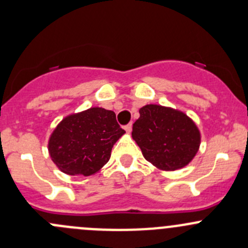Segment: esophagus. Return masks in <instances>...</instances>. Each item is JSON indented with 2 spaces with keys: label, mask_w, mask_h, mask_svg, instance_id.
<instances>
[{
  "label": "esophagus",
  "mask_w": 248,
  "mask_h": 248,
  "mask_svg": "<svg viewBox=\"0 0 248 248\" xmlns=\"http://www.w3.org/2000/svg\"><path fill=\"white\" fill-rule=\"evenodd\" d=\"M124 131L127 132V133H131L132 131V124H128L127 126H124Z\"/></svg>",
  "instance_id": "1"
}]
</instances>
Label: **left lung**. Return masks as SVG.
<instances>
[{
    "instance_id": "obj_1",
    "label": "left lung",
    "mask_w": 248,
    "mask_h": 248,
    "mask_svg": "<svg viewBox=\"0 0 248 248\" xmlns=\"http://www.w3.org/2000/svg\"><path fill=\"white\" fill-rule=\"evenodd\" d=\"M132 138L146 161L161 170L186 167L201 146V132L191 117L169 107L147 104L139 110Z\"/></svg>"
}]
</instances>
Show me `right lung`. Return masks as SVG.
Masks as SVG:
<instances>
[{
	"instance_id": "obj_1",
	"label": "right lung",
	"mask_w": 248,
	"mask_h": 248,
	"mask_svg": "<svg viewBox=\"0 0 248 248\" xmlns=\"http://www.w3.org/2000/svg\"><path fill=\"white\" fill-rule=\"evenodd\" d=\"M124 134L114 111L93 107L64 117L52 131L47 150L64 174L89 176L107 164Z\"/></svg>"
}]
</instances>
